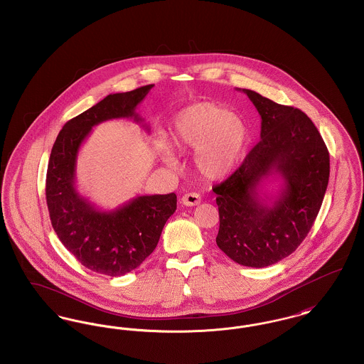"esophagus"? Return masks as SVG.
<instances>
[{"mask_svg":"<svg viewBox=\"0 0 364 364\" xmlns=\"http://www.w3.org/2000/svg\"><path fill=\"white\" fill-rule=\"evenodd\" d=\"M181 203L184 206H196L200 203V195L196 192H188L181 198Z\"/></svg>","mask_w":364,"mask_h":364,"instance_id":"34e87169","label":"esophagus"}]
</instances>
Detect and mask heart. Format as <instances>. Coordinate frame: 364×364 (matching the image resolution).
<instances>
[{"mask_svg": "<svg viewBox=\"0 0 364 364\" xmlns=\"http://www.w3.org/2000/svg\"><path fill=\"white\" fill-rule=\"evenodd\" d=\"M172 141L184 150H195L198 171L211 180L232 173L248 143V128L240 116L223 105L198 102L180 110L173 119ZM156 153L171 168L177 165L172 144L156 135Z\"/></svg>", "mask_w": 364, "mask_h": 364, "instance_id": "obj_1", "label": "heart"}]
</instances>
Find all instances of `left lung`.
<instances>
[{"label": "left lung", "mask_w": 364, "mask_h": 364, "mask_svg": "<svg viewBox=\"0 0 364 364\" xmlns=\"http://www.w3.org/2000/svg\"><path fill=\"white\" fill-rule=\"evenodd\" d=\"M242 91L259 113L260 140L235 173L213 187L220 213L215 242L236 263L266 267L291 255L310 232L329 183V151L306 113ZM270 176L283 186L276 197H262Z\"/></svg>", "instance_id": "left-lung-1"}]
</instances>
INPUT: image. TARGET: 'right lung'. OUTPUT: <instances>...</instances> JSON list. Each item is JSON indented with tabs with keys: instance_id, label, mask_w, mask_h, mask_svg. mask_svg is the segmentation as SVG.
Masks as SVG:
<instances>
[{
	"instance_id": "1",
	"label": "right lung",
	"mask_w": 364,
	"mask_h": 364,
	"mask_svg": "<svg viewBox=\"0 0 364 364\" xmlns=\"http://www.w3.org/2000/svg\"><path fill=\"white\" fill-rule=\"evenodd\" d=\"M153 85L110 94L67 122L53 144L46 174V202L60 242L91 272L119 277L143 263L154 250L177 196L143 195L114 210H100L76 190V161L92 127L113 119H134Z\"/></svg>"
}]
</instances>
